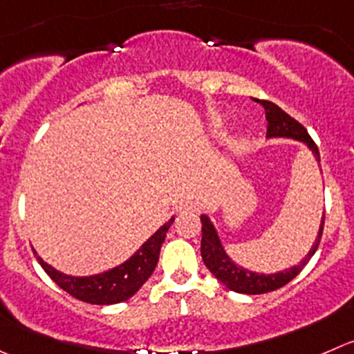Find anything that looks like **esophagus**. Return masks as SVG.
<instances>
[{"label": "esophagus", "instance_id": "esophagus-1", "mask_svg": "<svg viewBox=\"0 0 354 354\" xmlns=\"http://www.w3.org/2000/svg\"><path fill=\"white\" fill-rule=\"evenodd\" d=\"M195 211H198V204L194 201H185L178 205V212H180V214H185V212H195Z\"/></svg>", "mask_w": 354, "mask_h": 354}]
</instances>
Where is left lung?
Here are the masks:
<instances>
[{"mask_svg": "<svg viewBox=\"0 0 354 354\" xmlns=\"http://www.w3.org/2000/svg\"><path fill=\"white\" fill-rule=\"evenodd\" d=\"M261 105L264 107V114H266V121H268V129H266V136L268 138H292L297 142L306 143L308 149L313 152L315 159L320 162V152H318L317 143L311 140V136L308 135L306 128H304L301 122H297L296 119L290 118L287 112H283L279 105H275L273 102L261 100ZM202 221V240H201V254L202 261L209 268V272L216 277L221 283H225L230 290H235L240 294H264L272 292V290L280 289L286 283H289L290 280L296 279L301 273V270L308 264V261L311 259L315 252L318 249V243L322 240V233H324V223H325V212L324 218H322L320 230H318V236L315 240L313 247L308 252V256L301 261L299 264L292 266L289 270H283V272L272 273V275H264V273H254L249 270L242 268L239 264L233 263L228 257V254L223 249L221 242H219V236L216 233L214 226L209 221V218L205 214L201 216Z\"/></svg>", "mask_w": 354, "mask_h": 354, "instance_id": "1", "label": "left lung"}]
</instances>
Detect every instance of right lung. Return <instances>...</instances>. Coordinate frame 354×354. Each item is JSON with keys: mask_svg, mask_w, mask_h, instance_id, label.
I'll return each mask as SVG.
<instances>
[{"mask_svg": "<svg viewBox=\"0 0 354 354\" xmlns=\"http://www.w3.org/2000/svg\"><path fill=\"white\" fill-rule=\"evenodd\" d=\"M174 218H171L166 225L160 226L128 261L93 277H68L51 268L37 257L44 272L60 289L71 294L72 297L90 304H118L129 299L140 290V287L150 279L159 261L160 245H162L169 226Z\"/></svg>", "mask_w": 354, "mask_h": 354, "instance_id": "obj_1", "label": "right lung"}]
</instances>
